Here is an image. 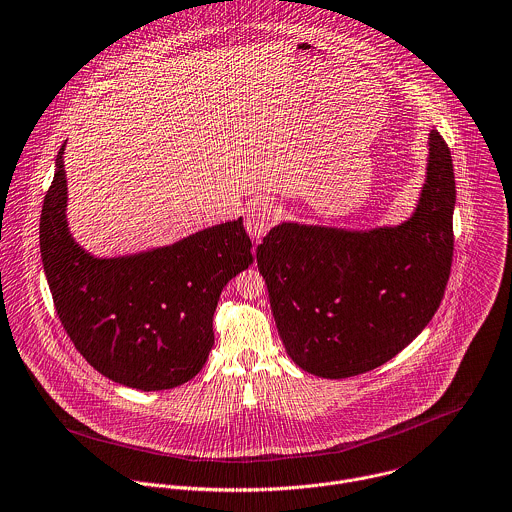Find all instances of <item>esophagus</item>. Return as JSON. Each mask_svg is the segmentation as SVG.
Here are the masks:
<instances>
[{
    "label": "esophagus",
    "instance_id": "34e87169",
    "mask_svg": "<svg viewBox=\"0 0 512 512\" xmlns=\"http://www.w3.org/2000/svg\"><path fill=\"white\" fill-rule=\"evenodd\" d=\"M273 223H275V205L271 201L263 199V201L251 203V207L247 209L245 227L253 239H261L273 227Z\"/></svg>",
    "mask_w": 512,
    "mask_h": 512
}]
</instances>
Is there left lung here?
Listing matches in <instances>:
<instances>
[{
    "mask_svg": "<svg viewBox=\"0 0 512 512\" xmlns=\"http://www.w3.org/2000/svg\"><path fill=\"white\" fill-rule=\"evenodd\" d=\"M455 199L451 149L433 129L427 183L403 225L269 231L257 267L283 345L303 371L325 379L373 371L427 327L451 275Z\"/></svg>",
    "mask_w": 512,
    "mask_h": 512,
    "instance_id": "obj_1",
    "label": "left lung"
}]
</instances>
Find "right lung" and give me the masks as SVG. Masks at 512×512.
<instances>
[{
    "label": "right lung",
    "mask_w": 512,
    "mask_h": 512,
    "mask_svg": "<svg viewBox=\"0 0 512 512\" xmlns=\"http://www.w3.org/2000/svg\"><path fill=\"white\" fill-rule=\"evenodd\" d=\"M63 147L45 193L39 249L57 317L83 359L139 391L193 379L215 343L223 287L253 263L243 219L203 229L171 247L97 259L69 235Z\"/></svg>",
    "instance_id": "right-lung-1"
}]
</instances>
